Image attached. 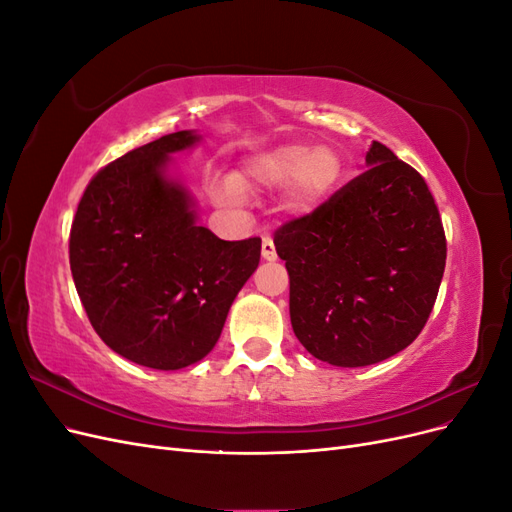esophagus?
Listing matches in <instances>:
<instances>
[{
    "label": "esophagus",
    "instance_id": "34e87169",
    "mask_svg": "<svg viewBox=\"0 0 512 512\" xmlns=\"http://www.w3.org/2000/svg\"><path fill=\"white\" fill-rule=\"evenodd\" d=\"M260 252H262V258L269 260V262H273V260L277 258V252H275V243H273V239H271L269 235L262 237V247H260Z\"/></svg>",
    "mask_w": 512,
    "mask_h": 512
}]
</instances>
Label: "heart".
Instances as JSON below:
<instances>
[{
	"label": "heart",
	"mask_w": 512,
	"mask_h": 512,
	"mask_svg": "<svg viewBox=\"0 0 512 512\" xmlns=\"http://www.w3.org/2000/svg\"><path fill=\"white\" fill-rule=\"evenodd\" d=\"M344 177V160L331 145L284 143L247 160L237 177L215 183V198L224 205L243 203L247 188L275 190L284 185V207L292 215H309L322 207Z\"/></svg>",
	"instance_id": "1"
}]
</instances>
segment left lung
<instances>
[{"label": "left lung", "mask_w": 512, "mask_h": 512, "mask_svg": "<svg viewBox=\"0 0 512 512\" xmlns=\"http://www.w3.org/2000/svg\"><path fill=\"white\" fill-rule=\"evenodd\" d=\"M365 173L275 232L290 275V322L305 350L337 367L380 363L423 331L446 265L425 179L374 141Z\"/></svg>", "instance_id": "obj_1"}]
</instances>
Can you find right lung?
<instances>
[{
	"label": "right lung",
	"mask_w": 512,
	"mask_h": 512,
	"mask_svg": "<svg viewBox=\"0 0 512 512\" xmlns=\"http://www.w3.org/2000/svg\"><path fill=\"white\" fill-rule=\"evenodd\" d=\"M198 141L192 130L166 134L98 170L70 230V269L91 327L123 359L162 371L205 359L260 262L258 237H215L168 175L170 153Z\"/></svg>",
	"instance_id": "right-lung-1"
}]
</instances>
